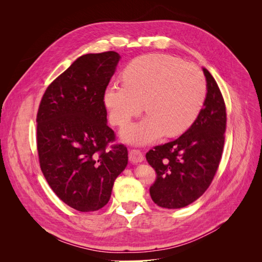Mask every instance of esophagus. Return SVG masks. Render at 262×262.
Returning a JSON list of instances; mask_svg holds the SVG:
<instances>
[{
    "label": "esophagus",
    "mask_w": 262,
    "mask_h": 262,
    "mask_svg": "<svg viewBox=\"0 0 262 262\" xmlns=\"http://www.w3.org/2000/svg\"><path fill=\"white\" fill-rule=\"evenodd\" d=\"M129 160L133 164H138V163L143 162L144 157H143V154L141 153V150L133 148V149H131L130 152H129Z\"/></svg>",
    "instance_id": "34e87169"
}]
</instances>
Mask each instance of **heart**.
I'll return each instance as SVG.
<instances>
[{
    "mask_svg": "<svg viewBox=\"0 0 262 262\" xmlns=\"http://www.w3.org/2000/svg\"><path fill=\"white\" fill-rule=\"evenodd\" d=\"M123 85L113 84L105 92L110 120L124 126L141 113L148 115L123 130L125 141L146 144L186 131L199 115L207 95L202 71L192 63L167 54H148L132 61L122 73Z\"/></svg>",
    "mask_w": 262,
    "mask_h": 262,
    "instance_id": "b5f03b06",
    "label": "heart"
}]
</instances>
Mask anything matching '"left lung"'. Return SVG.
Listing matches in <instances>:
<instances>
[{
	"instance_id": "left-lung-1",
	"label": "left lung",
	"mask_w": 262,
	"mask_h": 262,
	"mask_svg": "<svg viewBox=\"0 0 262 262\" xmlns=\"http://www.w3.org/2000/svg\"><path fill=\"white\" fill-rule=\"evenodd\" d=\"M207 97L191 126L178 139L157 145L146 153L156 171L149 188L161 208L180 209L205 192L215 176L224 147L226 108L219 86L207 69Z\"/></svg>"
}]
</instances>
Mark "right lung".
<instances>
[{
  "instance_id": "add662e5",
  "label": "right lung",
  "mask_w": 262,
  "mask_h": 262,
  "mask_svg": "<svg viewBox=\"0 0 262 262\" xmlns=\"http://www.w3.org/2000/svg\"><path fill=\"white\" fill-rule=\"evenodd\" d=\"M120 55L89 53L48 86L37 114V149L46 180L60 199L81 212L108 203L128 149L114 144L104 96Z\"/></svg>"
}]
</instances>
